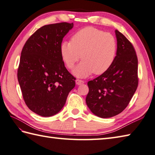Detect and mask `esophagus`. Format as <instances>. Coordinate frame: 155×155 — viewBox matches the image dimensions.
<instances>
[{
  "label": "esophagus",
  "mask_w": 155,
  "mask_h": 155,
  "mask_svg": "<svg viewBox=\"0 0 155 155\" xmlns=\"http://www.w3.org/2000/svg\"><path fill=\"white\" fill-rule=\"evenodd\" d=\"M84 83V81H82L80 79H77L76 80V84L77 85H81V84H83Z\"/></svg>",
  "instance_id": "obj_1"
}]
</instances>
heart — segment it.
I'll list each match as a JSON object with an SVG mask.
<instances>
[{"mask_svg": "<svg viewBox=\"0 0 155 155\" xmlns=\"http://www.w3.org/2000/svg\"><path fill=\"white\" fill-rule=\"evenodd\" d=\"M117 42L110 32L87 27L76 32L71 42L63 41L60 46L62 61L69 69L83 59L73 73L78 77H86L94 73L102 74L113 65L117 55Z\"/></svg>", "mask_w": 155, "mask_h": 155, "instance_id": "obj_1", "label": "heart"}]
</instances>
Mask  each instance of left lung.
<instances>
[{"mask_svg":"<svg viewBox=\"0 0 155 155\" xmlns=\"http://www.w3.org/2000/svg\"><path fill=\"white\" fill-rule=\"evenodd\" d=\"M117 51L115 60L108 70L88 82L89 91L86 98L88 107L101 118H110L120 113L135 93L139 83L138 59L131 42L115 31Z\"/></svg>","mask_w":155,"mask_h":155,"instance_id":"1","label":"left lung"}]
</instances>
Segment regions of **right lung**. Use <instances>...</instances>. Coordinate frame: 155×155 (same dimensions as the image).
Returning <instances> with one entry per match:
<instances>
[{
  "mask_svg": "<svg viewBox=\"0 0 155 155\" xmlns=\"http://www.w3.org/2000/svg\"><path fill=\"white\" fill-rule=\"evenodd\" d=\"M73 23L60 22L38 28L21 52L17 77L22 97L30 110L47 117L57 114L75 87L60 53L64 36Z\"/></svg>",
  "mask_w": 155,
  "mask_h": 155,
  "instance_id": "1",
  "label": "right lung"
}]
</instances>
